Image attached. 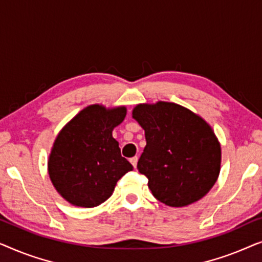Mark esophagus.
<instances>
[{"label": "esophagus", "instance_id": "34e87169", "mask_svg": "<svg viewBox=\"0 0 262 262\" xmlns=\"http://www.w3.org/2000/svg\"><path fill=\"white\" fill-rule=\"evenodd\" d=\"M137 161H138V157H137V156L131 157V159H130V162H131V164H132V166H134L135 168H136V166H137Z\"/></svg>", "mask_w": 262, "mask_h": 262}]
</instances>
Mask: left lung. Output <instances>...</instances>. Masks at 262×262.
I'll return each instance as SVG.
<instances>
[{"label":"left lung","instance_id":"obj_1","mask_svg":"<svg viewBox=\"0 0 262 262\" xmlns=\"http://www.w3.org/2000/svg\"><path fill=\"white\" fill-rule=\"evenodd\" d=\"M132 117L144 128L146 145L137 169L152 195L168 206L198 202L221 169V145L203 118L173 102L138 105Z\"/></svg>","mask_w":262,"mask_h":262}]
</instances>
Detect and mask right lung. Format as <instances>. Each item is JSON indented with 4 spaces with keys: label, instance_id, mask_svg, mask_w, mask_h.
Listing matches in <instances>:
<instances>
[{
    "label": "right lung",
    "instance_id": "add662e5",
    "mask_svg": "<svg viewBox=\"0 0 262 262\" xmlns=\"http://www.w3.org/2000/svg\"><path fill=\"white\" fill-rule=\"evenodd\" d=\"M125 116V107L88 106L57 136L50 154L49 175L57 192L70 204L100 205L112 195L118 180L134 169L112 137L113 128Z\"/></svg>",
    "mask_w": 262,
    "mask_h": 262
}]
</instances>
